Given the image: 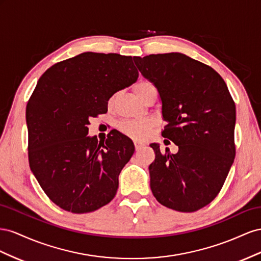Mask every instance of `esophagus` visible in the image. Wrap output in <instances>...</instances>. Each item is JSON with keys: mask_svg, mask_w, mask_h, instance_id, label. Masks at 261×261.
<instances>
[{"mask_svg": "<svg viewBox=\"0 0 261 261\" xmlns=\"http://www.w3.org/2000/svg\"><path fill=\"white\" fill-rule=\"evenodd\" d=\"M135 145H136V150H140V148L142 147V144L139 143V142H137V141L135 142Z\"/></svg>", "mask_w": 261, "mask_h": 261, "instance_id": "esophagus-1", "label": "esophagus"}]
</instances>
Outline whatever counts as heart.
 Segmentation results:
<instances>
[{
	"label": "heart",
	"mask_w": 261,
	"mask_h": 261,
	"mask_svg": "<svg viewBox=\"0 0 261 261\" xmlns=\"http://www.w3.org/2000/svg\"><path fill=\"white\" fill-rule=\"evenodd\" d=\"M155 88L152 82L147 80H140L138 83L135 85V92L141 98L142 96L150 91V89ZM114 100V97L110 99V102ZM153 121L152 120H131V121H123L119 124V130L125 136H128L132 139L136 140H143L150 136V132L153 128Z\"/></svg>",
	"instance_id": "1"
}]
</instances>
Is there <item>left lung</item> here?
I'll return each instance as SVG.
<instances>
[{"instance_id":"1","label":"left lung","mask_w":261,"mask_h":261,"mask_svg":"<svg viewBox=\"0 0 261 261\" xmlns=\"http://www.w3.org/2000/svg\"><path fill=\"white\" fill-rule=\"evenodd\" d=\"M133 61L159 91L167 122L162 136L178 146L162 154L160 144H150L151 190L169 209L198 211L218 196L234 162V100L217 71L179 52Z\"/></svg>"}]
</instances>
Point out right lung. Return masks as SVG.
<instances>
[{
	"mask_svg": "<svg viewBox=\"0 0 261 261\" xmlns=\"http://www.w3.org/2000/svg\"><path fill=\"white\" fill-rule=\"evenodd\" d=\"M138 76L132 57L84 52L52 65L39 79L26 107L29 166L61 209L93 212L116 196L135 145L118 131L98 141L87 136V126Z\"/></svg>",
	"mask_w": 261,
	"mask_h": 261,
	"instance_id": "add662e5",
	"label": "right lung"
}]
</instances>
